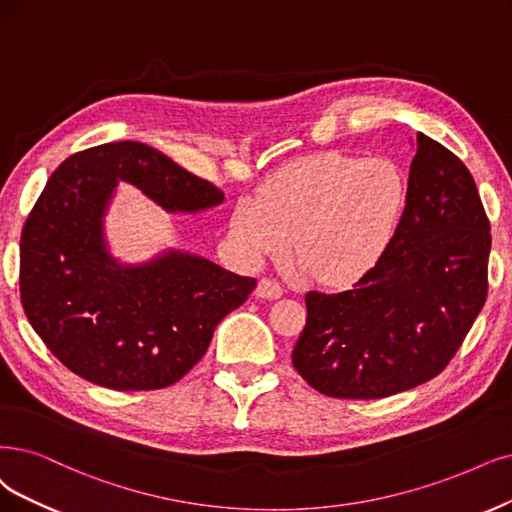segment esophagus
Here are the masks:
<instances>
[{"mask_svg":"<svg viewBox=\"0 0 512 512\" xmlns=\"http://www.w3.org/2000/svg\"><path fill=\"white\" fill-rule=\"evenodd\" d=\"M282 285L278 280H274V278H261L259 282H257V289H255V295L257 297H263V299H278V297H282Z\"/></svg>","mask_w":512,"mask_h":512,"instance_id":"obj_1","label":"esophagus"}]
</instances>
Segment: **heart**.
<instances>
[{
	"instance_id": "heart-1",
	"label": "heart",
	"mask_w": 512,
	"mask_h": 512,
	"mask_svg": "<svg viewBox=\"0 0 512 512\" xmlns=\"http://www.w3.org/2000/svg\"><path fill=\"white\" fill-rule=\"evenodd\" d=\"M407 204V177L390 158L327 151L301 158L242 200L232 236L251 261L291 255L325 285L365 276L390 246Z\"/></svg>"
}]
</instances>
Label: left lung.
<instances>
[{"label": "left lung", "instance_id": "obj_1", "mask_svg": "<svg viewBox=\"0 0 512 512\" xmlns=\"http://www.w3.org/2000/svg\"><path fill=\"white\" fill-rule=\"evenodd\" d=\"M489 249L470 170L418 132L390 246L350 291L306 295L293 367L333 399H384L437 377L485 304Z\"/></svg>", "mask_w": 512, "mask_h": 512}]
</instances>
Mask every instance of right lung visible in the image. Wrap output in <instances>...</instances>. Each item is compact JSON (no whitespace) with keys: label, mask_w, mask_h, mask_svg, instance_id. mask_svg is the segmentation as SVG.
<instances>
[{"label":"right lung","mask_w":512,"mask_h":512,"mask_svg":"<svg viewBox=\"0 0 512 512\" xmlns=\"http://www.w3.org/2000/svg\"><path fill=\"white\" fill-rule=\"evenodd\" d=\"M118 179L166 211L223 202L219 187L145 143L78 151L50 175L25 221L21 301L35 333L75 375L122 392L160 390L200 361L257 280L175 251L137 268L113 261L103 215Z\"/></svg>","instance_id":"1"}]
</instances>
